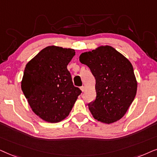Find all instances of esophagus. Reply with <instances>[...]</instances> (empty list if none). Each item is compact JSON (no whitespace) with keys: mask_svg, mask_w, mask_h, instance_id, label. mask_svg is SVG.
<instances>
[{"mask_svg":"<svg viewBox=\"0 0 157 157\" xmlns=\"http://www.w3.org/2000/svg\"><path fill=\"white\" fill-rule=\"evenodd\" d=\"M80 89H81V90H82V93H84V92L85 91V87L84 86L81 87H80Z\"/></svg>","mask_w":157,"mask_h":157,"instance_id":"esophagus-1","label":"esophagus"}]
</instances>
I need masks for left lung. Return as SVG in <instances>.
<instances>
[{
	"mask_svg": "<svg viewBox=\"0 0 157 157\" xmlns=\"http://www.w3.org/2000/svg\"><path fill=\"white\" fill-rule=\"evenodd\" d=\"M80 62L90 69L95 79L96 98L88 105L93 118L107 124L122 118L137 91V81L130 61L106 45L81 54Z\"/></svg>",
	"mask_w": 157,
	"mask_h": 157,
	"instance_id": "obj_1",
	"label": "left lung"
}]
</instances>
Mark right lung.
Instances as JSON below:
<instances>
[{"instance_id":"right-lung-1","label":"right lung","mask_w":157,"mask_h":157,"mask_svg":"<svg viewBox=\"0 0 157 157\" xmlns=\"http://www.w3.org/2000/svg\"><path fill=\"white\" fill-rule=\"evenodd\" d=\"M75 55V49L49 46L26 64L21 90L33 112L47 122L66 118L80 95L67 70Z\"/></svg>"}]
</instances>
